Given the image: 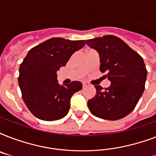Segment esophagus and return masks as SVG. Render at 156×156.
<instances>
[{"label":"esophagus","instance_id":"obj_1","mask_svg":"<svg viewBox=\"0 0 156 156\" xmlns=\"http://www.w3.org/2000/svg\"><path fill=\"white\" fill-rule=\"evenodd\" d=\"M90 85L89 83H87V82H83V87H88V86Z\"/></svg>","mask_w":156,"mask_h":156}]
</instances>
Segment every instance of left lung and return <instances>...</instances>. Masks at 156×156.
Listing matches in <instances>:
<instances>
[{"instance_id":"1","label":"left lung","mask_w":156,"mask_h":156,"mask_svg":"<svg viewBox=\"0 0 156 156\" xmlns=\"http://www.w3.org/2000/svg\"><path fill=\"white\" fill-rule=\"evenodd\" d=\"M100 56V70L111 82L108 88L95 86L96 95L88 100L90 112L105 120H119L133 111L145 90L147 71L143 57L114 35L87 40Z\"/></svg>"}]
</instances>
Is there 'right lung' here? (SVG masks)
<instances>
[{"mask_svg": "<svg viewBox=\"0 0 156 156\" xmlns=\"http://www.w3.org/2000/svg\"><path fill=\"white\" fill-rule=\"evenodd\" d=\"M85 44V40L52 38L28 52L19 67L18 84L23 101L37 118L56 121L68 114L71 97L83 84L73 81L60 86L56 72Z\"/></svg>", "mask_w": 156, "mask_h": 156, "instance_id": "1", "label": "right lung"}]
</instances>
